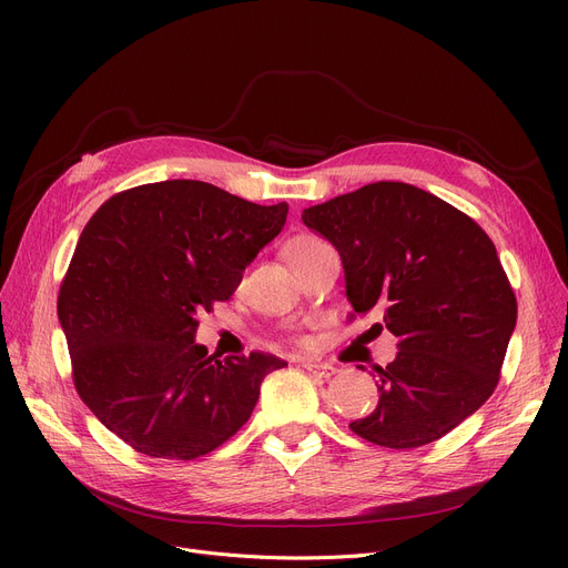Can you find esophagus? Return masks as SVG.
Here are the masks:
<instances>
[{
  "label": "esophagus",
  "mask_w": 568,
  "mask_h": 568,
  "mask_svg": "<svg viewBox=\"0 0 568 568\" xmlns=\"http://www.w3.org/2000/svg\"><path fill=\"white\" fill-rule=\"evenodd\" d=\"M302 366L308 371V373H313V375H317V377H332V375H336V366H332V364H322V362H302Z\"/></svg>",
  "instance_id": "1"
}]
</instances>
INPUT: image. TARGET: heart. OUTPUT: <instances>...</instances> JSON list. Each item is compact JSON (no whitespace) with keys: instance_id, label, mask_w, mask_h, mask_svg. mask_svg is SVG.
<instances>
[{"instance_id":"b5f03b06","label":"heart","mask_w":568,"mask_h":568,"mask_svg":"<svg viewBox=\"0 0 568 568\" xmlns=\"http://www.w3.org/2000/svg\"><path fill=\"white\" fill-rule=\"evenodd\" d=\"M322 246H324L322 239L311 236V234H300V236L290 239L287 246H285V255H287L290 264L294 266V264L304 262L308 255H313V253H315L317 248H322Z\"/></svg>"}]
</instances>
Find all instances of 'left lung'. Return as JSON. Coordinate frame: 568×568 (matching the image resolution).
<instances>
[{
    "label": "left lung",
    "instance_id": "left-lung-1",
    "mask_svg": "<svg viewBox=\"0 0 568 568\" xmlns=\"http://www.w3.org/2000/svg\"><path fill=\"white\" fill-rule=\"evenodd\" d=\"M302 221L341 253L354 313H379L398 338L396 359L377 368L379 403L349 424L352 433L386 449H416L479 409L495 392L518 315L490 236L449 202L403 182L308 206Z\"/></svg>",
    "mask_w": 568,
    "mask_h": 568
}]
</instances>
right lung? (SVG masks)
I'll return each mask as SVG.
<instances>
[{"label":"right lung","mask_w":568,"mask_h":568,"mask_svg":"<svg viewBox=\"0 0 568 568\" xmlns=\"http://www.w3.org/2000/svg\"><path fill=\"white\" fill-rule=\"evenodd\" d=\"M285 219V202L170 179L112 195L84 225L57 315L80 398L135 452H214L251 419L262 379L287 366L264 352L219 359L195 343L197 311L230 300Z\"/></svg>","instance_id":"1"}]
</instances>
